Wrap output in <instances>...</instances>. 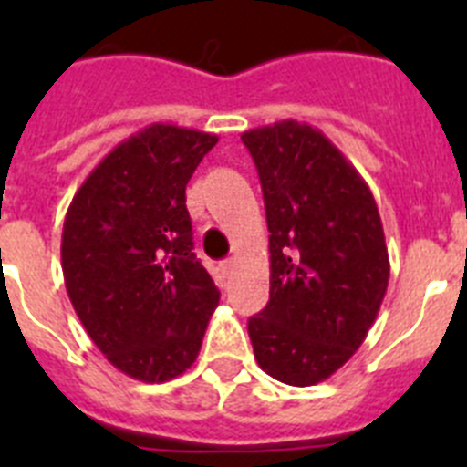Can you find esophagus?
Masks as SVG:
<instances>
[{
    "label": "esophagus",
    "instance_id": "1",
    "mask_svg": "<svg viewBox=\"0 0 467 467\" xmlns=\"http://www.w3.org/2000/svg\"><path fill=\"white\" fill-rule=\"evenodd\" d=\"M231 269H234V259H224V262H222V271H224V274H231Z\"/></svg>",
    "mask_w": 467,
    "mask_h": 467
}]
</instances>
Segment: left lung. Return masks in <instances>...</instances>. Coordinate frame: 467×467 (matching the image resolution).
<instances>
[{
	"instance_id": "1",
	"label": "left lung",
	"mask_w": 467,
	"mask_h": 467,
	"mask_svg": "<svg viewBox=\"0 0 467 467\" xmlns=\"http://www.w3.org/2000/svg\"><path fill=\"white\" fill-rule=\"evenodd\" d=\"M269 224V304L247 320L254 358L287 386L332 377L377 320L390 275L377 201L317 128L278 121L241 135Z\"/></svg>"
}]
</instances>
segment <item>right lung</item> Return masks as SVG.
I'll return each instance as SVG.
<instances>
[{
    "mask_svg": "<svg viewBox=\"0 0 467 467\" xmlns=\"http://www.w3.org/2000/svg\"><path fill=\"white\" fill-rule=\"evenodd\" d=\"M217 135L151 123L74 193L63 226L69 301L128 377L163 383L196 360L220 290L193 250L187 182Z\"/></svg>",
    "mask_w": 467,
    "mask_h": 467,
    "instance_id": "obj_1",
    "label": "right lung"
}]
</instances>
